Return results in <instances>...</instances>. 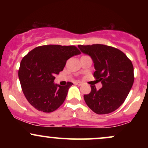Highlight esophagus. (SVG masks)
I'll use <instances>...</instances> for the list:
<instances>
[{"instance_id":"34e87169","label":"esophagus","mask_w":148,"mask_h":148,"mask_svg":"<svg viewBox=\"0 0 148 148\" xmlns=\"http://www.w3.org/2000/svg\"><path fill=\"white\" fill-rule=\"evenodd\" d=\"M76 84L78 85V86H81V85H82V83L80 82V81H76Z\"/></svg>"}]
</instances>
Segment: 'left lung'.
I'll return each mask as SVG.
<instances>
[{"label": "left lung", "mask_w": 148, "mask_h": 148, "mask_svg": "<svg viewBox=\"0 0 148 148\" xmlns=\"http://www.w3.org/2000/svg\"><path fill=\"white\" fill-rule=\"evenodd\" d=\"M81 52L92 59L94 77L101 81L102 88L91 86L89 94L84 95L88 106L97 114L113 112L126 99L134 81L132 61L122 51L104 45H79Z\"/></svg>", "instance_id": "left-lung-1"}]
</instances>
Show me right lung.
Returning a JSON list of instances; mask_svg holds the SVG:
<instances>
[{
    "instance_id": "obj_1",
    "label": "right lung",
    "mask_w": 148,
    "mask_h": 148,
    "mask_svg": "<svg viewBox=\"0 0 148 148\" xmlns=\"http://www.w3.org/2000/svg\"><path fill=\"white\" fill-rule=\"evenodd\" d=\"M80 53L75 46L50 45L37 47L23 58L18 78L25 98L34 108L51 113L63 103L73 84H55V75L63 70L69 58Z\"/></svg>"
}]
</instances>
